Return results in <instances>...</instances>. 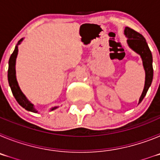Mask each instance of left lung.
<instances>
[{
	"mask_svg": "<svg viewBox=\"0 0 160 160\" xmlns=\"http://www.w3.org/2000/svg\"><path fill=\"white\" fill-rule=\"evenodd\" d=\"M124 35L128 38V45L133 51L138 53L142 61V66L145 70V84L142 90L138 104L142 101L146 96L148 89L151 87L153 79V66H152V54L148 47V43L142 34L129 27H126L124 29Z\"/></svg>",
	"mask_w": 160,
	"mask_h": 160,
	"instance_id": "obj_1",
	"label": "left lung"
}]
</instances>
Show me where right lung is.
Masks as SVG:
<instances>
[{
    "label": "right lung",
    "instance_id": "add662e5",
    "mask_svg": "<svg viewBox=\"0 0 160 160\" xmlns=\"http://www.w3.org/2000/svg\"><path fill=\"white\" fill-rule=\"evenodd\" d=\"M24 38H22L19 42H18L17 46H15L14 51L11 54L10 58L8 60V81L9 87H10L12 93L13 94L14 98H16L17 102L19 103V105L22 106L23 108H25L26 111H31L33 113H38V111L35 109L34 105L28 99L26 96L23 94L22 90L20 89L19 85H18V80H17L16 76V59L18 57V46L22 43ZM58 107H52L50 109V111L57 109Z\"/></svg>",
    "mask_w": 160,
    "mask_h": 160
}]
</instances>
